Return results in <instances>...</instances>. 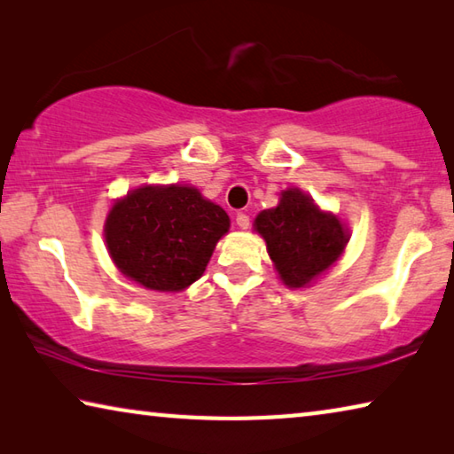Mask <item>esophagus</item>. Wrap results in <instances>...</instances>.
I'll return each mask as SVG.
<instances>
[{
	"label": "esophagus",
	"mask_w": 454,
	"mask_h": 454,
	"mask_svg": "<svg viewBox=\"0 0 454 454\" xmlns=\"http://www.w3.org/2000/svg\"><path fill=\"white\" fill-rule=\"evenodd\" d=\"M235 221H237V225H239V229H249V225H251V219L247 213H237Z\"/></svg>",
	"instance_id": "esophagus-1"
}]
</instances>
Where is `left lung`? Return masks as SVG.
Returning a JSON list of instances; mask_svg holds the SVG:
<instances>
[{
	"mask_svg": "<svg viewBox=\"0 0 454 454\" xmlns=\"http://www.w3.org/2000/svg\"><path fill=\"white\" fill-rule=\"evenodd\" d=\"M255 229L289 287H305L335 263L347 245V233L335 215L323 213L311 197L287 189L275 209L261 211Z\"/></svg>",
	"mask_w": 454,
	"mask_h": 454,
	"instance_id": "obj_1",
	"label": "left lung"
}]
</instances>
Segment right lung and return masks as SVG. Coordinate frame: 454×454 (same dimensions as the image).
<instances>
[{"instance_id": "right-lung-1", "label": "right lung", "mask_w": 454, "mask_h": 454, "mask_svg": "<svg viewBox=\"0 0 454 454\" xmlns=\"http://www.w3.org/2000/svg\"><path fill=\"white\" fill-rule=\"evenodd\" d=\"M227 229V213L193 187H141L109 211L106 241L123 275L153 291H181L203 275Z\"/></svg>"}]
</instances>
